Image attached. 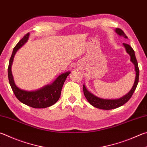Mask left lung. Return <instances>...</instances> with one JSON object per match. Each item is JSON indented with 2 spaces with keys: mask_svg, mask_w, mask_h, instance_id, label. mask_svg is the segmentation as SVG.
<instances>
[{
  "mask_svg": "<svg viewBox=\"0 0 147 147\" xmlns=\"http://www.w3.org/2000/svg\"><path fill=\"white\" fill-rule=\"evenodd\" d=\"M115 31L119 36H123L124 38H127L126 34H125L124 32L121 29L116 28ZM123 45L125 49H126L127 53H129V55L130 56V61L134 63L135 67L136 78L134 84L133 85L131 90H130L126 95H125L124 96L119 98V99L113 100L103 99V98H100L99 97L96 96L95 95L92 94L91 92H90L89 90L86 89L85 85H83V90H84L85 96L90 105L94 106V107H96L100 109H103V110H111V109H114L124 105L125 103H127V101L130 99L133 93H134L136 89V87L139 82V74H140V71H139L138 63L137 62L136 58L134 51L133 50L132 48L130 47V46L129 44L123 43Z\"/></svg>",
  "mask_w": 147,
  "mask_h": 147,
  "instance_id": "left-lung-1",
  "label": "left lung"
}]
</instances>
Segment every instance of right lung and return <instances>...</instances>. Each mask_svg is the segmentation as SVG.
<instances>
[{"instance_id":"1","label":"right lung","mask_w":147,"mask_h":147,"mask_svg":"<svg viewBox=\"0 0 147 147\" xmlns=\"http://www.w3.org/2000/svg\"><path fill=\"white\" fill-rule=\"evenodd\" d=\"M29 36V33L26 34L13 48L11 57L9 60L8 69H7L9 82L15 96L22 103L36 109L49 107L54 105L60 98L63 85L67 77L71 73L66 72L60 74L51 84L46 85L41 89L34 91H28L18 88L15 85L13 80L11 73V65L16 52L28 41Z\"/></svg>"}]
</instances>
